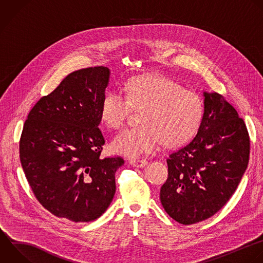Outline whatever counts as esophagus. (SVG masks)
Returning a JSON list of instances; mask_svg holds the SVG:
<instances>
[{"label": "esophagus", "mask_w": 263, "mask_h": 263, "mask_svg": "<svg viewBox=\"0 0 263 263\" xmlns=\"http://www.w3.org/2000/svg\"><path fill=\"white\" fill-rule=\"evenodd\" d=\"M129 163L135 167H144L145 165H147L148 162L144 159H130Z\"/></svg>", "instance_id": "esophagus-1"}]
</instances>
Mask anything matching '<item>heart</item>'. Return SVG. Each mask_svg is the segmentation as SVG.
Segmentation results:
<instances>
[{
    "label": "heart",
    "mask_w": 263,
    "mask_h": 263,
    "mask_svg": "<svg viewBox=\"0 0 263 263\" xmlns=\"http://www.w3.org/2000/svg\"><path fill=\"white\" fill-rule=\"evenodd\" d=\"M125 96L110 91L103 100L101 118L110 128L118 129L126 122L132 107L143 108L142 124L123 130L111 143L115 153L126 157L152 152L162 141L167 146L182 145L196 133L202 119L201 98L160 75L132 79L125 86Z\"/></svg>",
    "instance_id": "1"
}]
</instances>
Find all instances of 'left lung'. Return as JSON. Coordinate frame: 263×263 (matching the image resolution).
I'll return each instance as SVG.
<instances>
[{
    "label": "left lung",
    "instance_id": "1",
    "mask_svg": "<svg viewBox=\"0 0 263 263\" xmlns=\"http://www.w3.org/2000/svg\"><path fill=\"white\" fill-rule=\"evenodd\" d=\"M203 114L194 139L170 154L160 189L165 212L189 225L216 214L234 193L248 166L245 122L219 93L202 90Z\"/></svg>",
    "mask_w": 263,
    "mask_h": 263
}]
</instances>
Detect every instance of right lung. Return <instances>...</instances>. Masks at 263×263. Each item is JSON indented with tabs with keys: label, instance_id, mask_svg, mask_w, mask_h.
<instances>
[{
	"label": "right lung",
	"instance_id": "1",
	"mask_svg": "<svg viewBox=\"0 0 263 263\" xmlns=\"http://www.w3.org/2000/svg\"><path fill=\"white\" fill-rule=\"evenodd\" d=\"M105 67L68 75L34 106L25 122L20 156L40 203L73 222L101 217L115 191L121 157L102 158L101 107L110 81Z\"/></svg>",
	"mask_w": 263,
	"mask_h": 263
}]
</instances>
